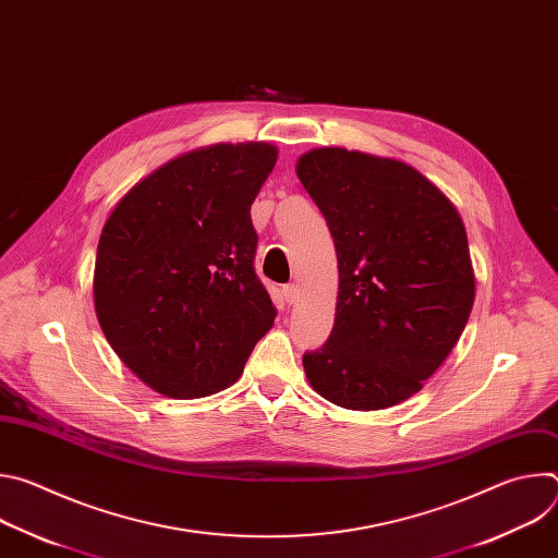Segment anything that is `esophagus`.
Returning <instances> with one entry per match:
<instances>
[{
	"label": "esophagus",
	"instance_id": "1",
	"mask_svg": "<svg viewBox=\"0 0 558 558\" xmlns=\"http://www.w3.org/2000/svg\"><path fill=\"white\" fill-rule=\"evenodd\" d=\"M282 298H284L287 304H295L298 298H300L298 284H284V287H282Z\"/></svg>",
	"mask_w": 558,
	"mask_h": 558
}]
</instances>
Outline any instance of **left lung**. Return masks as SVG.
<instances>
[{
  "mask_svg": "<svg viewBox=\"0 0 558 558\" xmlns=\"http://www.w3.org/2000/svg\"><path fill=\"white\" fill-rule=\"evenodd\" d=\"M295 172L329 225L340 274L333 331L304 353V373L342 409L400 404L441 366L472 311L461 216L395 158L320 147Z\"/></svg>",
  "mask_w": 558,
  "mask_h": 558,
  "instance_id": "left-lung-1",
  "label": "left lung"
}]
</instances>
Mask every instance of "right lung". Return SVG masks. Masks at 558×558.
<instances>
[{
  "label": "right lung",
  "mask_w": 558,
  "mask_h": 558,
  "mask_svg": "<svg viewBox=\"0 0 558 558\" xmlns=\"http://www.w3.org/2000/svg\"><path fill=\"white\" fill-rule=\"evenodd\" d=\"M269 143H218L134 185L104 225L95 311L121 362L156 392L205 397L241 377L276 306L254 271L252 203Z\"/></svg>",
  "instance_id": "1"
}]
</instances>
